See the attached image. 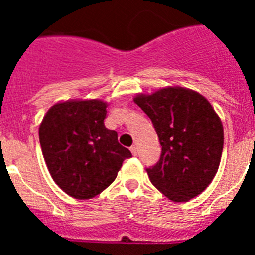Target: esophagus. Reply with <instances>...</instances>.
Masks as SVG:
<instances>
[{"instance_id":"esophagus-1","label":"esophagus","mask_w":255,"mask_h":255,"mask_svg":"<svg viewBox=\"0 0 255 255\" xmlns=\"http://www.w3.org/2000/svg\"><path fill=\"white\" fill-rule=\"evenodd\" d=\"M130 150H131L132 155H136V154H138V148L135 147V145H132V147H130Z\"/></svg>"}]
</instances>
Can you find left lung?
<instances>
[{"label":"left lung","instance_id":"left-lung-1","mask_svg":"<svg viewBox=\"0 0 255 255\" xmlns=\"http://www.w3.org/2000/svg\"><path fill=\"white\" fill-rule=\"evenodd\" d=\"M135 103L152 120L162 152L145 168L150 182L172 202H188L215 177L224 149V128L211 103L185 88H164Z\"/></svg>","mask_w":255,"mask_h":255}]
</instances>
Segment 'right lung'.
I'll use <instances>...</instances> for the list:
<instances>
[{
    "label": "right lung",
    "mask_w": 255,
    "mask_h": 255,
    "mask_svg": "<svg viewBox=\"0 0 255 255\" xmlns=\"http://www.w3.org/2000/svg\"><path fill=\"white\" fill-rule=\"evenodd\" d=\"M102 101H67L52 106L39 126V141L52 179L70 197L91 199L116 179L132 157L105 126Z\"/></svg>",
    "instance_id": "add662e5"
}]
</instances>
